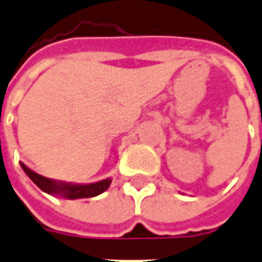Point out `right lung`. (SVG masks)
I'll return each instance as SVG.
<instances>
[{"label":"right lung","mask_w":262,"mask_h":262,"mask_svg":"<svg viewBox=\"0 0 262 262\" xmlns=\"http://www.w3.org/2000/svg\"><path fill=\"white\" fill-rule=\"evenodd\" d=\"M22 170L43 192L53 195V196H61L66 199H81V198H94L99 193L105 192L111 185L112 180L106 178L102 181L92 182V184H74V182H63L57 180H50L46 177L37 174L32 171L29 167H26L24 163H20Z\"/></svg>","instance_id":"right-lung-1"}]
</instances>
